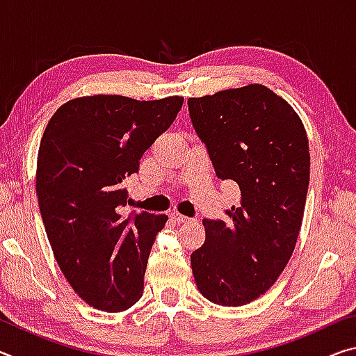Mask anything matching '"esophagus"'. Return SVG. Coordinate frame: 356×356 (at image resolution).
I'll list each match as a JSON object with an SVG mask.
<instances>
[{"mask_svg":"<svg viewBox=\"0 0 356 356\" xmlns=\"http://www.w3.org/2000/svg\"><path fill=\"white\" fill-rule=\"evenodd\" d=\"M171 220H172L174 222H177V225H182V222H190V221H191V218H188V216H184V215L177 213V212L171 213Z\"/></svg>","mask_w":356,"mask_h":356,"instance_id":"esophagus-1","label":"esophagus"}]
</instances>
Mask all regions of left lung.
<instances>
[{"mask_svg":"<svg viewBox=\"0 0 356 356\" xmlns=\"http://www.w3.org/2000/svg\"><path fill=\"white\" fill-rule=\"evenodd\" d=\"M188 111L216 177L242 193L226 221H202L193 275L207 300L236 308L267 292L292 256L309 185L308 136L293 108L262 84L188 99Z\"/></svg>","mask_w":356,"mask_h":356,"instance_id":"left-lung-1","label":"left lung"}]
</instances>
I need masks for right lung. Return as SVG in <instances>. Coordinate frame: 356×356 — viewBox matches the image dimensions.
Here are the masks:
<instances>
[{
  "mask_svg": "<svg viewBox=\"0 0 356 356\" xmlns=\"http://www.w3.org/2000/svg\"><path fill=\"white\" fill-rule=\"evenodd\" d=\"M182 105V97L75 99L59 106L42 136L35 191L48 242L70 286L95 309L120 312L141 298L168 216H122L124 180L140 171L143 154Z\"/></svg>",
  "mask_w": 356,
  "mask_h": 356,
  "instance_id": "1",
  "label": "right lung"
}]
</instances>
